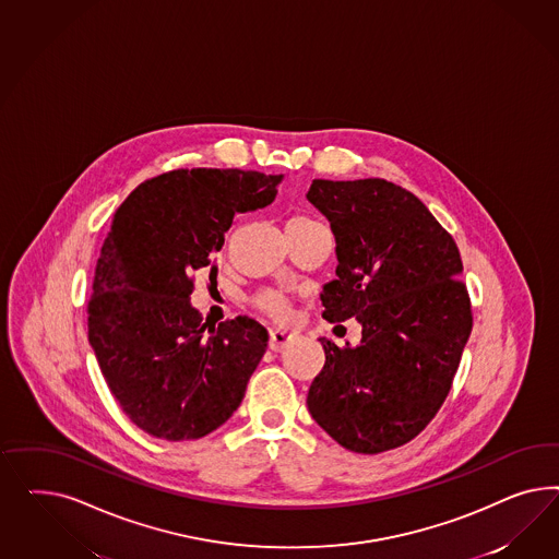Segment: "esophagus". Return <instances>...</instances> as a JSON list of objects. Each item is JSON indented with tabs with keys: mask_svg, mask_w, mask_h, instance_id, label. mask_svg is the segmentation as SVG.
<instances>
[{
	"mask_svg": "<svg viewBox=\"0 0 559 559\" xmlns=\"http://www.w3.org/2000/svg\"><path fill=\"white\" fill-rule=\"evenodd\" d=\"M293 340H295V334H290L287 330H272L271 350H274V353L285 350L288 344H293Z\"/></svg>",
	"mask_w": 559,
	"mask_h": 559,
	"instance_id": "1",
	"label": "esophagus"
}]
</instances>
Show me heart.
Returning <instances> with one entry per match:
<instances>
[{
  "label": "heart",
  "mask_w": 559,
  "mask_h": 559,
  "mask_svg": "<svg viewBox=\"0 0 559 559\" xmlns=\"http://www.w3.org/2000/svg\"><path fill=\"white\" fill-rule=\"evenodd\" d=\"M254 307L260 313L271 318L272 322L285 323L290 318V304H288L287 295H283L281 290H274V288L260 290L254 297Z\"/></svg>",
  "instance_id": "heart-1"
}]
</instances>
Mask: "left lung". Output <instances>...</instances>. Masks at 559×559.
I'll use <instances>...</instances> for the list:
<instances>
[{"label": "left lung", "mask_w": 559, "mask_h": 559, "mask_svg": "<svg viewBox=\"0 0 559 559\" xmlns=\"http://www.w3.org/2000/svg\"><path fill=\"white\" fill-rule=\"evenodd\" d=\"M336 237L328 322L356 318L358 346L325 353L307 406L348 451L377 455L418 437L447 400L474 328L451 234L418 197L381 178L313 180L307 192Z\"/></svg>", "instance_id": "obj_1"}]
</instances>
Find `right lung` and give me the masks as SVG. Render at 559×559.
I'll return each mask as SVG.
<instances>
[{"label": "right lung", "mask_w": 559, "mask_h": 559, "mask_svg": "<svg viewBox=\"0 0 559 559\" xmlns=\"http://www.w3.org/2000/svg\"><path fill=\"white\" fill-rule=\"evenodd\" d=\"M283 176L171 169L145 180L110 223L87 299V338L122 412L155 439L192 440L227 423L269 346L248 316L206 323L190 305L237 213L264 209Z\"/></svg>", "instance_id": "obj_1"}]
</instances>
